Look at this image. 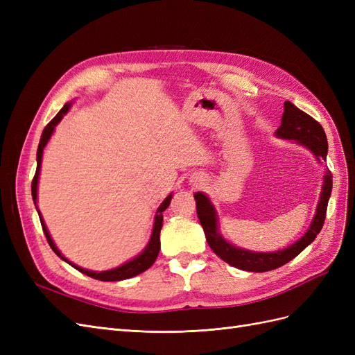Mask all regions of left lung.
Masks as SVG:
<instances>
[{
  "instance_id": "obj_1",
  "label": "left lung",
  "mask_w": 355,
  "mask_h": 355,
  "mask_svg": "<svg viewBox=\"0 0 355 355\" xmlns=\"http://www.w3.org/2000/svg\"><path fill=\"white\" fill-rule=\"evenodd\" d=\"M275 136L284 139V141L295 142L300 146L308 148L318 163H321L323 159L326 161L327 158L329 146L323 127H321L313 116H309L304 111L296 108L292 102H284L282 125L275 130ZM323 179L324 180L323 187H321L315 214L313 220H311L308 231L296 243L277 252L245 250L241 249V247H235L234 244L225 240L223 235L219 232L218 211L214 209L213 202L204 192H196L194 198L197 202V214L204 230V234H206V240L210 245V249L216 253L222 261L230 263L231 266L250 272L271 271L295 259L306 245H309L315 240L318 232L323 228L327 202L331 194L330 170L326 168Z\"/></svg>"
}]
</instances>
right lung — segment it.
I'll return each mask as SVG.
<instances>
[{
  "mask_svg": "<svg viewBox=\"0 0 355 355\" xmlns=\"http://www.w3.org/2000/svg\"><path fill=\"white\" fill-rule=\"evenodd\" d=\"M72 106V102H68L65 103V106L58 112V115L53 118V120L46 125L44 130H42V135H41V139H40V145H38V149H37V171H35V176H34V180H32V185H31V191H32V200H34V204L37 207V211H38V216H40V220H41V227H42V231H44V235L46 239L51 247V250L55 252L62 261H65L67 263H69L71 266H73L75 270L89 275L92 278H96V280H101V282H121V280H127V278H132L135 275H139L142 274L144 271H146L149 266H153V263L155 262L157 256L159 253V231H161V227H163V211L168 207V204L171 201V194H168L166 197V200L159 204V207L155 211V218H154V227H153V232H151V239H149L148 244L145 249L139 253L136 257H133V259L127 261L125 263L116 266V268H112V270H106V271H92V270H85V268H81L78 265L72 263L71 261H68L65 256H63L60 253V250L56 247L55 241H53L51 235L46 227L44 223V219H42L41 213L38 210V206H37V197H38V179H40V170H41V159H42V153H44V148L46 145L49 144L50 137L53 135V132H55L56 125L60 123V120L63 118V115L68 114V111L71 110Z\"/></svg>",
  "mask_w": 355,
  "mask_h": 355,
  "instance_id": "obj_1",
  "label": "right lung"
}]
</instances>
